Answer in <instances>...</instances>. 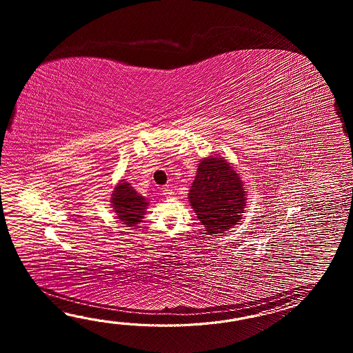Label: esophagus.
<instances>
[{"instance_id":"obj_1","label":"esophagus","mask_w":353,"mask_h":353,"mask_svg":"<svg viewBox=\"0 0 353 353\" xmlns=\"http://www.w3.org/2000/svg\"><path fill=\"white\" fill-rule=\"evenodd\" d=\"M163 194L166 195V196H174L175 193H174V190L172 189V185H166V187L163 189Z\"/></svg>"}]
</instances>
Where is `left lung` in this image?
<instances>
[{
    "instance_id": "obj_1",
    "label": "left lung",
    "mask_w": 353,
    "mask_h": 353,
    "mask_svg": "<svg viewBox=\"0 0 353 353\" xmlns=\"http://www.w3.org/2000/svg\"><path fill=\"white\" fill-rule=\"evenodd\" d=\"M188 195L207 234H217L237 225L246 207L240 175L231 163L217 155L201 160Z\"/></svg>"
}]
</instances>
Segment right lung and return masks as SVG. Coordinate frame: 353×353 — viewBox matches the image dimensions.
Masks as SVG:
<instances>
[{
  "label": "right lung",
  "mask_w": 353,
  "mask_h": 353,
  "mask_svg": "<svg viewBox=\"0 0 353 353\" xmlns=\"http://www.w3.org/2000/svg\"><path fill=\"white\" fill-rule=\"evenodd\" d=\"M111 203L113 212L117 214L122 225H126V227H136L139 222H143L149 205L146 198L139 194L125 180H121L114 188Z\"/></svg>",
  "instance_id": "1"
}]
</instances>
